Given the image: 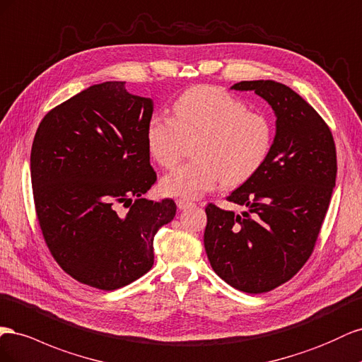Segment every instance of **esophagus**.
<instances>
[{
	"label": "esophagus",
	"mask_w": 362,
	"mask_h": 362,
	"mask_svg": "<svg viewBox=\"0 0 362 362\" xmlns=\"http://www.w3.org/2000/svg\"><path fill=\"white\" fill-rule=\"evenodd\" d=\"M175 203H177V208H179L180 211L188 209V208H191V206L194 204V203H191V202H188V200H183V199H179Z\"/></svg>",
	"instance_id": "obj_1"
}]
</instances>
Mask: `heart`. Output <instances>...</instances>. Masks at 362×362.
I'll list each match as a JSON object with an SVG mask.
<instances>
[{"label":"heart","instance_id":"obj_1","mask_svg":"<svg viewBox=\"0 0 362 362\" xmlns=\"http://www.w3.org/2000/svg\"><path fill=\"white\" fill-rule=\"evenodd\" d=\"M199 138L195 160L179 165L160 180L170 197L194 200L221 180L235 187L262 167L272 148V124L230 92L215 86H195L174 101L173 118L154 115L147 122L150 156L165 168L179 160L185 139Z\"/></svg>","mask_w":362,"mask_h":362}]
</instances>
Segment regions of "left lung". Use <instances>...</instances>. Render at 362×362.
Wrapping results in <instances>:
<instances>
[{"mask_svg":"<svg viewBox=\"0 0 362 362\" xmlns=\"http://www.w3.org/2000/svg\"><path fill=\"white\" fill-rule=\"evenodd\" d=\"M230 89L253 90L272 106L276 135L270 153L227 200L241 214L206 206L204 250L224 282L259 294L274 290L311 256L337 179L332 133L313 106L274 80Z\"/></svg>","mask_w":362,"mask_h":362,"instance_id":"left-lung-1","label":"left lung"}]
</instances>
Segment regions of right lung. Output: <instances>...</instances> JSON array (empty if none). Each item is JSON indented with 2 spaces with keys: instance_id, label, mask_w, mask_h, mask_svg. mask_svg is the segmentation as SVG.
Wrapping results in <instances>:
<instances>
[{
  "instance_id": "add662e5",
  "label": "right lung",
  "mask_w": 362,
  "mask_h": 362,
  "mask_svg": "<svg viewBox=\"0 0 362 362\" xmlns=\"http://www.w3.org/2000/svg\"><path fill=\"white\" fill-rule=\"evenodd\" d=\"M151 98L126 81L78 92L40 121L30 156L40 230L76 281L112 291L154 262L153 241L175 215L170 199H142L156 182L146 142ZM122 204L129 208L118 214Z\"/></svg>"
}]
</instances>
